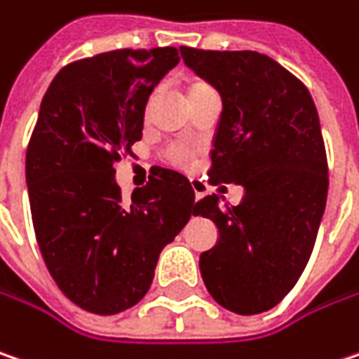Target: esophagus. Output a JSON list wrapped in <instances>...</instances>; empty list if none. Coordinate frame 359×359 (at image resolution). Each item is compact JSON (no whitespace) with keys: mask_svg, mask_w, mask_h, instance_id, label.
I'll list each match as a JSON object with an SVG mask.
<instances>
[{"mask_svg":"<svg viewBox=\"0 0 359 359\" xmlns=\"http://www.w3.org/2000/svg\"><path fill=\"white\" fill-rule=\"evenodd\" d=\"M191 187H193V191H195V199L199 201L203 195H205V184L201 182V180H191Z\"/></svg>","mask_w":359,"mask_h":359,"instance_id":"1","label":"esophagus"}]
</instances>
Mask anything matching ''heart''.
<instances>
[{"label": "heart", "mask_w": 359, "mask_h": 359, "mask_svg": "<svg viewBox=\"0 0 359 359\" xmlns=\"http://www.w3.org/2000/svg\"><path fill=\"white\" fill-rule=\"evenodd\" d=\"M170 158H172V162H177V164H187L189 162V152L184 148H172L170 150Z\"/></svg>", "instance_id": "heart-1"}]
</instances>
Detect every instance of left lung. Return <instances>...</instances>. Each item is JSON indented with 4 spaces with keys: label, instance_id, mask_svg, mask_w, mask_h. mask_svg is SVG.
I'll use <instances>...</instances> for the list:
<instances>
[{
    "label": "left lung",
    "instance_id": "left-lung-1",
    "mask_svg": "<svg viewBox=\"0 0 359 359\" xmlns=\"http://www.w3.org/2000/svg\"><path fill=\"white\" fill-rule=\"evenodd\" d=\"M180 56L222 95L209 182H236L243 199L222 207L207 195L195 213L219 240L199 268L209 294L238 315L276 306L301 278L327 203V154L317 107L305 85L254 50H199Z\"/></svg>",
    "mask_w": 359,
    "mask_h": 359
}]
</instances>
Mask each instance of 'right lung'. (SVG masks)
Segmentation results:
<instances>
[{
  "instance_id": "1",
  "label": "right lung",
  "mask_w": 359,
  "mask_h": 359,
  "mask_svg": "<svg viewBox=\"0 0 359 359\" xmlns=\"http://www.w3.org/2000/svg\"><path fill=\"white\" fill-rule=\"evenodd\" d=\"M177 62L172 46L101 53L60 69L40 103L26 152L34 231L54 283L89 313L140 303L160 252L195 215L180 172L152 170L126 203L114 168L132 154L148 97Z\"/></svg>"
}]
</instances>
